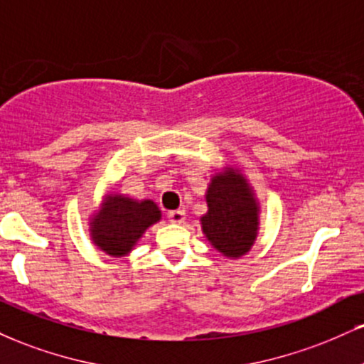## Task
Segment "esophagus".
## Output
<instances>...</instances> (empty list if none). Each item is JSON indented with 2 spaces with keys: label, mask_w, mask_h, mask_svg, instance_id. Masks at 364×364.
Here are the masks:
<instances>
[{
  "label": "esophagus",
  "mask_w": 364,
  "mask_h": 364,
  "mask_svg": "<svg viewBox=\"0 0 364 364\" xmlns=\"http://www.w3.org/2000/svg\"><path fill=\"white\" fill-rule=\"evenodd\" d=\"M168 218L171 224H183L186 220V213L183 210H173L168 213Z\"/></svg>",
  "instance_id": "esophagus-1"
}]
</instances>
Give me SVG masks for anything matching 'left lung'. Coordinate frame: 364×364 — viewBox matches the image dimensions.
<instances>
[{"label": "left lung", "mask_w": 364, "mask_h": 364, "mask_svg": "<svg viewBox=\"0 0 364 364\" xmlns=\"http://www.w3.org/2000/svg\"><path fill=\"white\" fill-rule=\"evenodd\" d=\"M205 200L208 210L200 224L208 242L229 259L246 256L259 232V203L246 176L225 166L210 178Z\"/></svg>", "instance_id": "8db88e82"}]
</instances>
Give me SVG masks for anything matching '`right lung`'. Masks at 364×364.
Returning a JSON list of instances; mask_svg holds the SVG:
<instances>
[{
    "label": "right lung",
    "mask_w": 364,
    "mask_h": 364,
    "mask_svg": "<svg viewBox=\"0 0 364 364\" xmlns=\"http://www.w3.org/2000/svg\"><path fill=\"white\" fill-rule=\"evenodd\" d=\"M161 217V210L152 200L107 193L90 218V237L100 251L113 257H124Z\"/></svg>",
    "instance_id": "right-lung-1"
}]
</instances>
